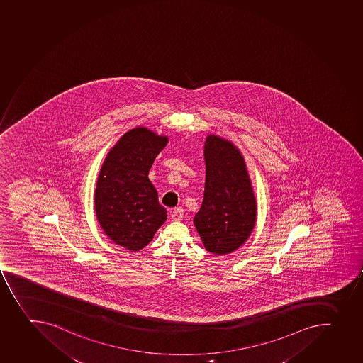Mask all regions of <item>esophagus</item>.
<instances>
[{
    "label": "esophagus",
    "instance_id": "obj_1",
    "mask_svg": "<svg viewBox=\"0 0 363 363\" xmlns=\"http://www.w3.org/2000/svg\"><path fill=\"white\" fill-rule=\"evenodd\" d=\"M184 217V211L182 208H176V210H173L172 213H171V218L174 222H179L182 220Z\"/></svg>",
    "mask_w": 363,
    "mask_h": 363
}]
</instances>
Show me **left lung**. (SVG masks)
<instances>
[{
  "instance_id": "left-lung-1",
  "label": "left lung",
  "mask_w": 363,
  "mask_h": 363,
  "mask_svg": "<svg viewBox=\"0 0 363 363\" xmlns=\"http://www.w3.org/2000/svg\"><path fill=\"white\" fill-rule=\"evenodd\" d=\"M205 191L194 223L211 254L242 247L257 222V201L244 157L233 141L208 134L204 145Z\"/></svg>"
}]
</instances>
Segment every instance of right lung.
<instances>
[{
	"label": "right lung",
	"mask_w": 363,
	"mask_h": 363,
	"mask_svg": "<svg viewBox=\"0 0 363 363\" xmlns=\"http://www.w3.org/2000/svg\"><path fill=\"white\" fill-rule=\"evenodd\" d=\"M169 143L146 127L127 130L109 150L99 171L95 215L102 231L126 250L146 247L167 219L148 179L155 157Z\"/></svg>",
	"instance_id": "1"
}]
</instances>
